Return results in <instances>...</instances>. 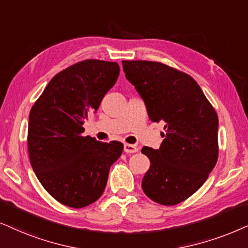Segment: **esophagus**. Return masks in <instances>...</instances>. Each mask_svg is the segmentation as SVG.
<instances>
[{
  "mask_svg": "<svg viewBox=\"0 0 248 248\" xmlns=\"http://www.w3.org/2000/svg\"><path fill=\"white\" fill-rule=\"evenodd\" d=\"M124 150L126 153H136V152H138V147L131 144H124Z\"/></svg>",
  "mask_w": 248,
  "mask_h": 248,
  "instance_id": "34e87169",
  "label": "esophagus"
}]
</instances>
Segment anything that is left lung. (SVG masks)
<instances>
[{
	"label": "left lung",
	"mask_w": 248,
	"mask_h": 248,
	"mask_svg": "<svg viewBox=\"0 0 248 248\" xmlns=\"http://www.w3.org/2000/svg\"><path fill=\"white\" fill-rule=\"evenodd\" d=\"M153 122L164 121L158 150L144 146L151 166L141 181L147 197L176 205L205 183L217 161V112L189 75L153 61H122Z\"/></svg>",
	"instance_id": "obj_1"
}]
</instances>
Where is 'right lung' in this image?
Returning a JSON list of instances; mask_svg holds the SVG:
<instances>
[{"label": "right lung", "instance_id": "right-lung-1", "mask_svg": "<svg viewBox=\"0 0 248 248\" xmlns=\"http://www.w3.org/2000/svg\"><path fill=\"white\" fill-rule=\"evenodd\" d=\"M119 74L117 62L80 61L55 75L32 105L29 160L42 186L63 205L80 209L100 199L124 151L120 141L82 136L88 113L97 111Z\"/></svg>", "mask_w": 248, "mask_h": 248}]
</instances>
